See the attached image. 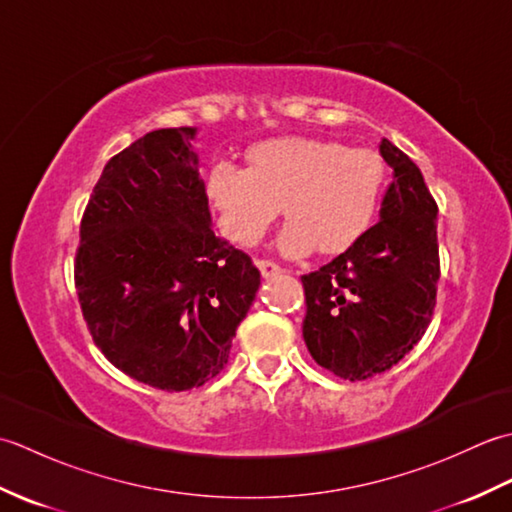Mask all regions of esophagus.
<instances>
[{"instance_id":"34e87169","label":"esophagus","mask_w":512,"mask_h":512,"mask_svg":"<svg viewBox=\"0 0 512 512\" xmlns=\"http://www.w3.org/2000/svg\"><path fill=\"white\" fill-rule=\"evenodd\" d=\"M255 264H257L259 273H262L264 279H270V277H275V275L281 273V268L275 262H268V259H257Z\"/></svg>"}]
</instances>
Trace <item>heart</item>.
Returning a JSON list of instances; mask_svg holds the SVG:
<instances>
[{"mask_svg":"<svg viewBox=\"0 0 512 512\" xmlns=\"http://www.w3.org/2000/svg\"><path fill=\"white\" fill-rule=\"evenodd\" d=\"M385 189L387 165L374 149L303 136L253 145L248 169L215 160L204 178L222 233L239 246L262 242L284 204L290 220L277 248L286 257H306L317 246L336 255L361 242Z\"/></svg>","mask_w":512,"mask_h":512,"instance_id":"b5f03b06","label":"heart"}]
</instances>
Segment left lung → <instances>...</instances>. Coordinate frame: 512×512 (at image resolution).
<instances>
[{
    "mask_svg": "<svg viewBox=\"0 0 512 512\" xmlns=\"http://www.w3.org/2000/svg\"><path fill=\"white\" fill-rule=\"evenodd\" d=\"M394 180L380 222L361 242L301 277L303 341L314 361L345 380L387 372L427 332L440 279L438 204L407 154L380 140Z\"/></svg>",
    "mask_w": 512,
    "mask_h": 512,
    "instance_id": "1",
    "label": "left lung"
}]
</instances>
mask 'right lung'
<instances>
[{
    "mask_svg": "<svg viewBox=\"0 0 512 512\" xmlns=\"http://www.w3.org/2000/svg\"><path fill=\"white\" fill-rule=\"evenodd\" d=\"M195 132L156 129L107 162L74 264L96 347L162 391L202 387L222 372L259 288L250 257L213 233Z\"/></svg>",
    "mask_w": 512,
    "mask_h": 512,
    "instance_id": "add662e5",
    "label": "right lung"
}]
</instances>
